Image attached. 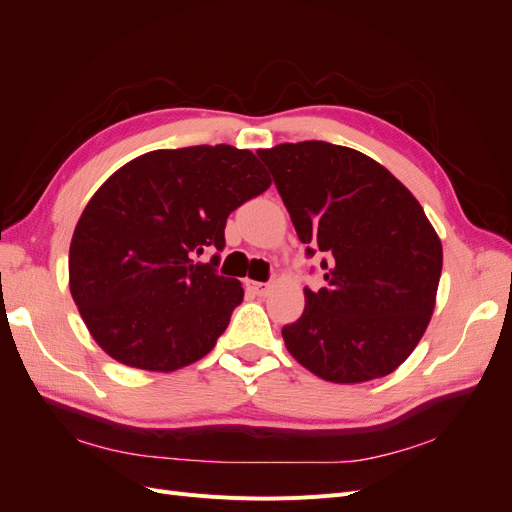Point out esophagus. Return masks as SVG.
Here are the masks:
<instances>
[{
    "label": "esophagus",
    "instance_id": "1",
    "mask_svg": "<svg viewBox=\"0 0 512 512\" xmlns=\"http://www.w3.org/2000/svg\"><path fill=\"white\" fill-rule=\"evenodd\" d=\"M252 290L258 294V297H265V294L271 290V284H265V282H252Z\"/></svg>",
    "mask_w": 512,
    "mask_h": 512
}]
</instances>
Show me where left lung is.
I'll list each match as a JSON object with an SVG mask.
<instances>
[{"mask_svg":"<svg viewBox=\"0 0 512 512\" xmlns=\"http://www.w3.org/2000/svg\"><path fill=\"white\" fill-rule=\"evenodd\" d=\"M305 243L322 254L324 286L286 324L288 352L322 380L356 384L391 374L427 329L442 243L404 183L376 160L324 141L258 149Z\"/></svg>","mask_w":512,"mask_h":512,"instance_id":"1","label":"left lung"}]
</instances>
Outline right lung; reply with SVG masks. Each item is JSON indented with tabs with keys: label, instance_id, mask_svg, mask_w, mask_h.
<instances>
[{
	"label": "right lung",
	"instance_id": "1",
	"mask_svg": "<svg viewBox=\"0 0 512 512\" xmlns=\"http://www.w3.org/2000/svg\"><path fill=\"white\" fill-rule=\"evenodd\" d=\"M271 185L247 149H158L91 196L70 243V292L115 361L175 371L203 359L243 301L218 275L228 215ZM215 251L209 263L195 258Z\"/></svg>",
	"mask_w": 512,
	"mask_h": 512
}]
</instances>
